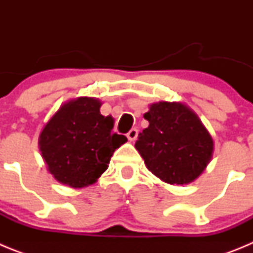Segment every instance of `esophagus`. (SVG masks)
<instances>
[{"mask_svg":"<svg viewBox=\"0 0 253 253\" xmlns=\"http://www.w3.org/2000/svg\"><path fill=\"white\" fill-rule=\"evenodd\" d=\"M126 137H128V139L130 140V142H133V140L137 139L138 137V130L135 128L130 129V130L128 131V134H126Z\"/></svg>","mask_w":253,"mask_h":253,"instance_id":"obj_1","label":"esophagus"}]
</instances>
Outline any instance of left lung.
<instances>
[{
	"mask_svg": "<svg viewBox=\"0 0 253 253\" xmlns=\"http://www.w3.org/2000/svg\"><path fill=\"white\" fill-rule=\"evenodd\" d=\"M135 148L147 169L171 185L193 182L211 160L214 142L202 120L182 102L160 101L144 114Z\"/></svg>",
	"mask_w": 253,
	"mask_h": 253,
	"instance_id": "8db88e82",
	"label": "left lung"
}]
</instances>
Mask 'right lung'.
Segmentation results:
<instances>
[{"label": "right lung", "mask_w": 253, "mask_h": 253, "mask_svg": "<svg viewBox=\"0 0 253 253\" xmlns=\"http://www.w3.org/2000/svg\"><path fill=\"white\" fill-rule=\"evenodd\" d=\"M101 101L78 97L51 116L39 135V149L53 177L67 186L92 185L109 167L126 137L113 131L114 119L100 114Z\"/></svg>", "instance_id": "obj_1"}]
</instances>
